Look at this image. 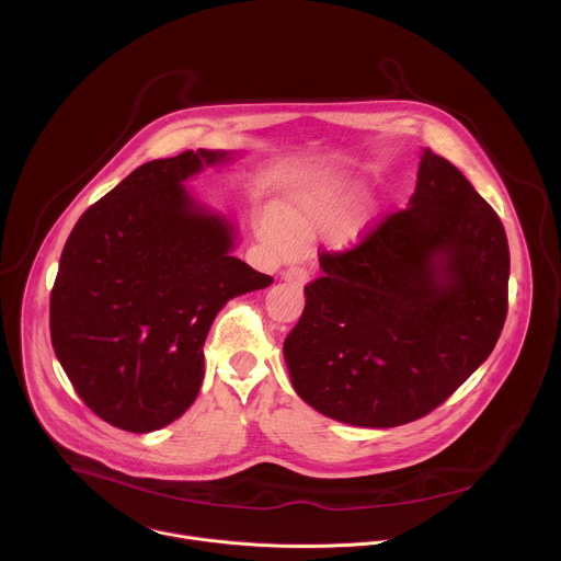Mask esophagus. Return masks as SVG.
Wrapping results in <instances>:
<instances>
[{
    "label": "esophagus",
    "instance_id": "esophagus-1",
    "mask_svg": "<svg viewBox=\"0 0 561 561\" xmlns=\"http://www.w3.org/2000/svg\"><path fill=\"white\" fill-rule=\"evenodd\" d=\"M282 279L293 286H304L308 282V271L304 266H290V268L282 271Z\"/></svg>",
    "mask_w": 561,
    "mask_h": 561
}]
</instances>
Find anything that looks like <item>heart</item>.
<instances>
[{
	"mask_svg": "<svg viewBox=\"0 0 561 561\" xmlns=\"http://www.w3.org/2000/svg\"><path fill=\"white\" fill-rule=\"evenodd\" d=\"M348 202H351V197L346 193L331 191V193L314 195V197L299 202L297 206L288 208L284 217L275 210H268L262 217V237L266 239V244L273 251L288 253L295 244L293 231L296 234H306V232L314 230L317 226L337 219L340 215L346 213ZM353 234H355V228L348 226L337 234V242L346 244V242H351Z\"/></svg>",
	"mask_w": 561,
	"mask_h": 561,
	"instance_id": "heart-1",
	"label": "heart"
}]
</instances>
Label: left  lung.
<instances>
[{"mask_svg":"<svg viewBox=\"0 0 561 561\" xmlns=\"http://www.w3.org/2000/svg\"><path fill=\"white\" fill-rule=\"evenodd\" d=\"M324 275L284 342L297 394L327 417L392 428L435 411L495 348L508 312L502 219L424 150L411 206L370 224Z\"/></svg>","mask_w":561,"mask_h":561,"instance_id":"obj_1","label":"left lung"}]
</instances>
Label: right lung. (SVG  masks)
Here are the masks:
<instances>
[{
    "label": "right lung",
    "instance_id": "obj_1",
    "mask_svg": "<svg viewBox=\"0 0 561 561\" xmlns=\"http://www.w3.org/2000/svg\"><path fill=\"white\" fill-rule=\"evenodd\" d=\"M226 152L135 169L70 230L50 290V342L82 402L128 433L182 417L204 379L219 308L273 277L230 255L232 226L182 182Z\"/></svg>",
    "mask_w": 561,
    "mask_h": 561
}]
</instances>
